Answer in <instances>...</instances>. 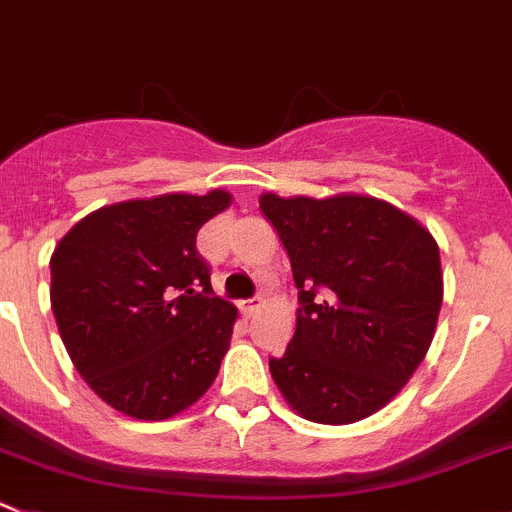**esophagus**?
<instances>
[{"mask_svg":"<svg viewBox=\"0 0 512 512\" xmlns=\"http://www.w3.org/2000/svg\"><path fill=\"white\" fill-rule=\"evenodd\" d=\"M240 308H242V313H245V315H255L257 310L262 308V300H260V298H255V300H245V303H242Z\"/></svg>","mask_w":512,"mask_h":512,"instance_id":"1","label":"esophagus"}]
</instances>
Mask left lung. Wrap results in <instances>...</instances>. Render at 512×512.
Masks as SVG:
<instances>
[{
    "instance_id": "left-lung-1",
    "label": "left lung",
    "mask_w": 512,
    "mask_h": 512,
    "mask_svg": "<svg viewBox=\"0 0 512 512\" xmlns=\"http://www.w3.org/2000/svg\"><path fill=\"white\" fill-rule=\"evenodd\" d=\"M293 267L295 336L270 374L308 422L353 424L384 409L427 356L444 298L427 227L369 194H260Z\"/></svg>"
}]
</instances>
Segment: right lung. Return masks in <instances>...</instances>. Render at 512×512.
<instances>
[{
	"mask_svg": "<svg viewBox=\"0 0 512 512\" xmlns=\"http://www.w3.org/2000/svg\"><path fill=\"white\" fill-rule=\"evenodd\" d=\"M229 204L224 189L128 199L90 212L57 242V331L85 384L116 412L171 419L217 379L237 308L212 295L197 232Z\"/></svg>",
	"mask_w": 512,
	"mask_h": 512,
	"instance_id": "add662e5",
	"label": "right lung"
}]
</instances>
